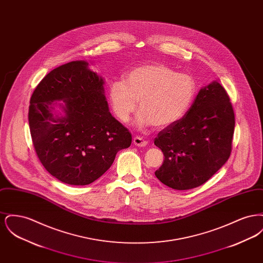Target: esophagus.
<instances>
[{"label":"esophagus","instance_id":"obj_1","mask_svg":"<svg viewBox=\"0 0 263 263\" xmlns=\"http://www.w3.org/2000/svg\"><path fill=\"white\" fill-rule=\"evenodd\" d=\"M133 143H134V145L137 146V147H146V146L148 145V142L141 137L134 138V139H133Z\"/></svg>","mask_w":263,"mask_h":263}]
</instances>
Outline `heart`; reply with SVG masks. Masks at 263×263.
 <instances>
[{
	"label": "heart",
	"mask_w": 263,
	"mask_h": 263,
	"mask_svg": "<svg viewBox=\"0 0 263 263\" xmlns=\"http://www.w3.org/2000/svg\"><path fill=\"white\" fill-rule=\"evenodd\" d=\"M195 91L196 84L191 76L155 62L134 68L124 82H113L108 99L113 113L121 122L130 120L139 101L138 127L153 125L161 129L175 124L185 114Z\"/></svg>",
	"instance_id": "heart-1"
}]
</instances>
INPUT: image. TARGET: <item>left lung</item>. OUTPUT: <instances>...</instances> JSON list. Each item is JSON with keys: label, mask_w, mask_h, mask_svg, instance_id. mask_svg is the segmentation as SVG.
Returning <instances> with one entry per match:
<instances>
[{"label": "left lung", "mask_w": 263, "mask_h": 263, "mask_svg": "<svg viewBox=\"0 0 263 263\" xmlns=\"http://www.w3.org/2000/svg\"><path fill=\"white\" fill-rule=\"evenodd\" d=\"M235 113L218 82L201 88L186 114L155 139L164 156L155 175L177 190L200 186L228 161L232 152Z\"/></svg>", "instance_id": "1"}]
</instances>
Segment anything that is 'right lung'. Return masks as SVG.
<instances>
[{
  "label": "right lung",
  "instance_id": "obj_1",
  "mask_svg": "<svg viewBox=\"0 0 263 263\" xmlns=\"http://www.w3.org/2000/svg\"><path fill=\"white\" fill-rule=\"evenodd\" d=\"M59 100L64 116L52 111ZM28 122L39 161L71 185L97 180L132 142L129 130L109 112L103 79L86 61L64 64L42 79L30 99Z\"/></svg>",
  "mask_w": 263,
  "mask_h": 263
}]
</instances>
